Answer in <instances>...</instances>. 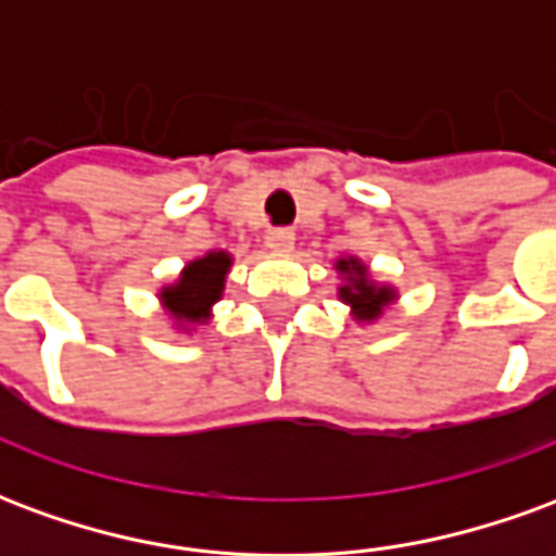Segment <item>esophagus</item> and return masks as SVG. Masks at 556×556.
<instances>
[{
  "instance_id": "esophagus-1",
  "label": "esophagus",
  "mask_w": 556,
  "mask_h": 556,
  "mask_svg": "<svg viewBox=\"0 0 556 556\" xmlns=\"http://www.w3.org/2000/svg\"><path fill=\"white\" fill-rule=\"evenodd\" d=\"M267 250H274V253H291V250H294V231L291 229L267 231Z\"/></svg>"
}]
</instances>
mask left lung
<instances>
[{
  "mask_svg": "<svg viewBox=\"0 0 556 556\" xmlns=\"http://www.w3.org/2000/svg\"><path fill=\"white\" fill-rule=\"evenodd\" d=\"M333 267H337L339 279H342L337 298L349 306L351 318L361 327L375 325L384 315V309H390L399 301L396 286L378 282L361 255H339Z\"/></svg>",
  "mask_w": 556,
  "mask_h": 556,
  "instance_id": "obj_1",
  "label": "left lung"
}]
</instances>
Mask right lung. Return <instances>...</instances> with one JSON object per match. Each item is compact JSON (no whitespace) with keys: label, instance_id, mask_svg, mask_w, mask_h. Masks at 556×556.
Listing matches in <instances>:
<instances>
[{"label":"right lung","instance_id":"obj_1","mask_svg":"<svg viewBox=\"0 0 556 556\" xmlns=\"http://www.w3.org/2000/svg\"><path fill=\"white\" fill-rule=\"evenodd\" d=\"M231 265L235 258L229 250H211L199 258H190L178 277L160 286L157 301L163 313L169 315L172 330L193 333L195 327L214 318V303L223 301Z\"/></svg>","mask_w":556,"mask_h":556}]
</instances>
